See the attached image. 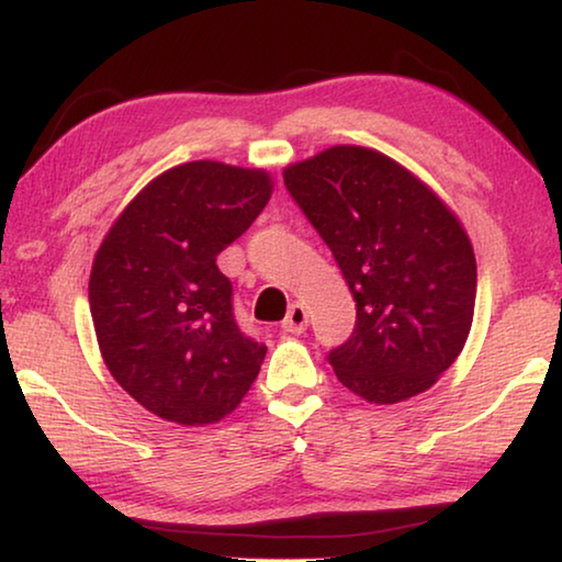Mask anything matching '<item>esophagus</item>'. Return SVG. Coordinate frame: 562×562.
<instances>
[{
  "label": "esophagus",
  "mask_w": 562,
  "mask_h": 562,
  "mask_svg": "<svg viewBox=\"0 0 562 562\" xmlns=\"http://www.w3.org/2000/svg\"><path fill=\"white\" fill-rule=\"evenodd\" d=\"M281 328H283V333H303L308 328V311L301 306V303H293V306L289 308V316L283 318V323H281Z\"/></svg>",
  "instance_id": "obj_1"
}]
</instances>
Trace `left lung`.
I'll list each match as a JSON object with an SVG mask.
<instances>
[{
  "label": "left lung",
  "mask_w": 562,
  "mask_h": 562,
  "mask_svg": "<svg viewBox=\"0 0 562 562\" xmlns=\"http://www.w3.org/2000/svg\"><path fill=\"white\" fill-rule=\"evenodd\" d=\"M283 182L328 244L356 299V328L328 352L358 397L395 405L429 390L469 338L476 259L454 212L405 167L336 145Z\"/></svg>",
  "instance_id": "obj_1"
}]
</instances>
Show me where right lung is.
I'll return each mask as SVG.
<instances>
[{
	"mask_svg": "<svg viewBox=\"0 0 562 562\" xmlns=\"http://www.w3.org/2000/svg\"><path fill=\"white\" fill-rule=\"evenodd\" d=\"M271 177L194 160L145 187L95 254L88 303L108 370L135 402L182 427L239 407L266 346L241 333L216 256L249 229Z\"/></svg>",
	"mask_w": 562,
	"mask_h": 562,
	"instance_id": "add662e5",
	"label": "right lung"
}]
</instances>
